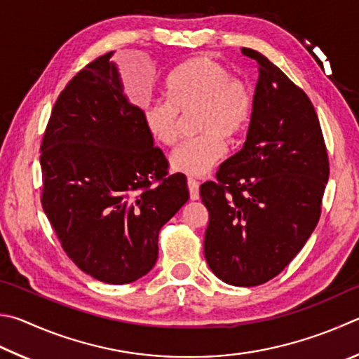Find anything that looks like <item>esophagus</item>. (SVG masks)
<instances>
[{"mask_svg":"<svg viewBox=\"0 0 359 359\" xmlns=\"http://www.w3.org/2000/svg\"><path fill=\"white\" fill-rule=\"evenodd\" d=\"M188 190H190V198L191 201H198L199 199V182L196 179H188Z\"/></svg>","mask_w":359,"mask_h":359,"instance_id":"34e87169","label":"esophagus"}]
</instances>
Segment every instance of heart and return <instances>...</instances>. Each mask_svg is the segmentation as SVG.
<instances>
[{
	"mask_svg": "<svg viewBox=\"0 0 359 359\" xmlns=\"http://www.w3.org/2000/svg\"><path fill=\"white\" fill-rule=\"evenodd\" d=\"M193 109L194 130L201 135L175 149L171 165L177 172L204 175L224 157L223 138L233 140L250 123L251 89L212 57H191L168 75L165 100L142 107V122L155 142L171 147L179 140V114Z\"/></svg>",
	"mask_w": 359,
	"mask_h": 359,
	"instance_id": "heart-1",
	"label": "heart"
}]
</instances>
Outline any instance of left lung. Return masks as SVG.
<instances>
[{
	"mask_svg": "<svg viewBox=\"0 0 359 359\" xmlns=\"http://www.w3.org/2000/svg\"><path fill=\"white\" fill-rule=\"evenodd\" d=\"M242 53L259 64L246 141L199 193L208 266L221 281L252 287L278 276L316 229L330 163L304 90L259 51Z\"/></svg>",
	"mask_w": 359,
	"mask_h": 359,
	"instance_id": "left-lung-1",
	"label": "left lung"
}]
</instances>
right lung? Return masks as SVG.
Listing matches in <instances>:
<instances>
[{
  "mask_svg": "<svg viewBox=\"0 0 359 359\" xmlns=\"http://www.w3.org/2000/svg\"><path fill=\"white\" fill-rule=\"evenodd\" d=\"M111 55L90 61L57 97L41 144V202L78 269L128 284L152 270L158 232L190 194L123 95Z\"/></svg>",
  "mask_w": 359,
  "mask_h": 359,
  "instance_id": "1",
  "label": "right lung"
}]
</instances>
